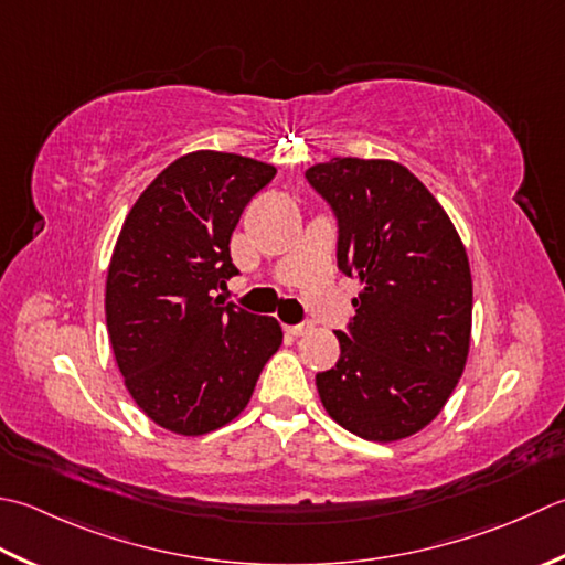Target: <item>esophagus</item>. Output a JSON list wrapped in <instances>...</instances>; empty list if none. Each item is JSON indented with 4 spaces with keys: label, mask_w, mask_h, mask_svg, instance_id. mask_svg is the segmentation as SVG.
<instances>
[{
    "label": "esophagus",
    "mask_w": 565,
    "mask_h": 565,
    "mask_svg": "<svg viewBox=\"0 0 565 565\" xmlns=\"http://www.w3.org/2000/svg\"><path fill=\"white\" fill-rule=\"evenodd\" d=\"M313 330V320H301V323H296V326H289V333L291 335H308Z\"/></svg>",
    "instance_id": "esophagus-1"
}]
</instances>
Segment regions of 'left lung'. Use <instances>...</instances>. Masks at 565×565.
I'll return each instance as SVG.
<instances>
[{"label": "left lung", "instance_id": "1", "mask_svg": "<svg viewBox=\"0 0 565 565\" xmlns=\"http://www.w3.org/2000/svg\"><path fill=\"white\" fill-rule=\"evenodd\" d=\"M306 181L338 220V269L362 281L338 330L340 360L318 372L326 412L364 440L428 426L466 370L472 279L462 242L428 188L396 161L330 159Z\"/></svg>", "mask_w": 565, "mask_h": 565}]
</instances>
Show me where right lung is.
<instances>
[{
	"mask_svg": "<svg viewBox=\"0 0 565 565\" xmlns=\"http://www.w3.org/2000/svg\"><path fill=\"white\" fill-rule=\"evenodd\" d=\"M276 175L239 153L193 151L139 195L107 269L105 316L131 399L153 424L203 436L230 424L281 345L269 316L227 303L230 237Z\"/></svg>",
	"mask_w": 565,
	"mask_h": 565,
	"instance_id": "1",
	"label": "right lung"
}]
</instances>
